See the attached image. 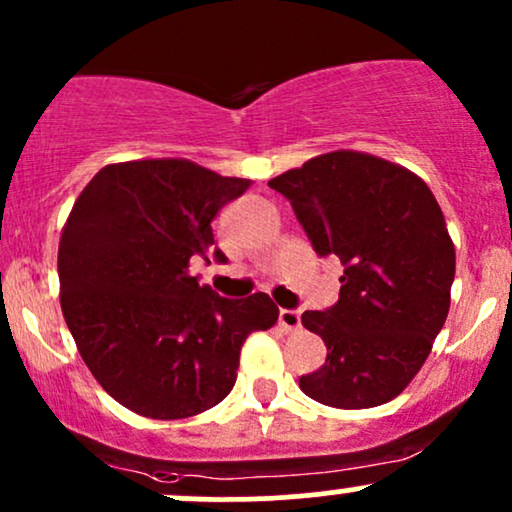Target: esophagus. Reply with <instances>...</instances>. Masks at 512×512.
I'll return each mask as SVG.
<instances>
[{
    "mask_svg": "<svg viewBox=\"0 0 512 512\" xmlns=\"http://www.w3.org/2000/svg\"><path fill=\"white\" fill-rule=\"evenodd\" d=\"M279 328L286 330V333H294V330L301 328V313L289 311V308H282L279 311Z\"/></svg>",
    "mask_w": 512,
    "mask_h": 512,
    "instance_id": "esophagus-1",
    "label": "esophagus"
}]
</instances>
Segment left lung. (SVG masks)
Masks as SVG:
<instances>
[{
    "label": "left lung",
    "instance_id": "8db88e82",
    "mask_svg": "<svg viewBox=\"0 0 512 512\" xmlns=\"http://www.w3.org/2000/svg\"><path fill=\"white\" fill-rule=\"evenodd\" d=\"M269 187L291 201L318 255L345 265L340 301L301 316L328 347L301 391L345 411L389 403L447 320L457 257L440 204L415 172L357 150L311 157Z\"/></svg>",
    "mask_w": 512,
    "mask_h": 512
}]
</instances>
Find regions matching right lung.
Listing matches in <instances>:
<instances>
[{"label":"right lung","instance_id":"obj_1","mask_svg":"<svg viewBox=\"0 0 512 512\" xmlns=\"http://www.w3.org/2000/svg\"><path fill=\"white\" fill-rule=\"evenodd\" d=\"M247 187L155 157L101 167L77 196L58 247L60 306L89 372L128 411H209L233 389L247 335L277 323L267 294L221 299L189 272L194 257L209 262L216 213Z\"/></svg>","mask_w":512,"mask_h":512}]
</instances>
